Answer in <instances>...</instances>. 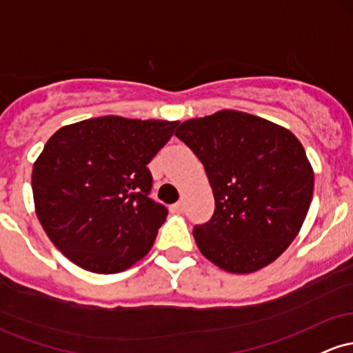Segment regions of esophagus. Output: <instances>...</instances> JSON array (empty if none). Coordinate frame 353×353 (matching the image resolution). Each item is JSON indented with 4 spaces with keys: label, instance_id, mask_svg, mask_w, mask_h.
<instances>
[{
    "label": "esophagus",
    "instance_id": "34e87169",
    "mask_svg": "<svg viewBox=\"0 0 353 353\" xmlns=\"http://www.w3.org/2000/svg\"><path fill=\"white\" fill-rule=\"evenodd\" d=\"M170 212H176V214H181L184 212V203H176L170 206Z\"/></svg>",
    "mask_w": 353,
    "mask_h": 353
}]
</instances>
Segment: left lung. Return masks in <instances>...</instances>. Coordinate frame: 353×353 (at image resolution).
Listing matches in <instances>:
<instances>
[{
	"label": "left lung",
	"mask_w": 353,
	"mask_h": 353,
	"mask_svg": "<svg viewBox=\"0 0 353 353\" xmlns=\"http://www.w3.org/2000/svg\"><path fill=\"white\" fill-rule=\"evenodd\" d=\"M203 162L214 214L192 230L201 253L230 273L270 265L296 238L313 196V170L290 130L221 110L176 130Z\"/></svg>",
	"instance_id": "8db88e82"
}]
</instances>
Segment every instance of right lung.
<instances>
[{"label":"right lung","instance_id":"obj_1","mask_svg":"<svg viewBox=\"0 0 353 353\" xmlns=\"http://www.w3.org/2000/svg\"><path fill=\"white\" fill-rule=\"evenodd\" d=\"M179 122L115 115L61 127L33 165L37 216L61 253L94 273L144 258L168 216L150 199L149 164Z\"/></svg>","mask_w":353,"mask_h":353}]
</instances>
